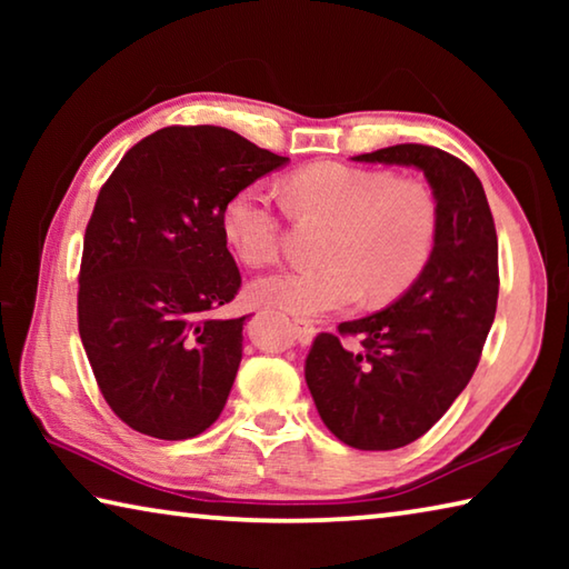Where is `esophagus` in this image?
Segmentation results:
<instances>
[{
	"mask_svg": "<svg viewBox=\"0 0 569 569\" xmlns=\"http://www.w3.org/2000/svg\"><path fill=\"white\" fill-rule=\"evenodd\" d=\"M293 336L298 339V343L308 346V343L313 341V336H316L313 323H308V321H303V319H296V321H293Z\"/></svg>",
	"mask_w": 569,
	"mask_h": 569,
	"instance_id": "34e87169",
	"label": "esophagus"
}]
</instances>
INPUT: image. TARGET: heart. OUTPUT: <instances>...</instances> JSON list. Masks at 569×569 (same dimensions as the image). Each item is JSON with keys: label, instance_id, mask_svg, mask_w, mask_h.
Wrapping results in <instances>:
<instances>
[{"label": "heart", "instance_id": "b5f03b06", "mask_svg": "<svg viewBox=\"0 0 569 569\" xmlns=\"http://www.w3.org/2000/svg\"><path fill=\"white\" fill-rule=\"evenodd\" d=\"M286 200L293 213L331 223L319 253L323 263L258 278L248 288L256 306L311 319L359 303L366 291L383 301L421 273L435 248L439 213L421 182L316 162L288 178ZM220 228L246 266L261 268L278 258L281 218L263 188L233 192Z\"/></svg>", "mask_w": 569, "mask_h": 569}]
</instances>
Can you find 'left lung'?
<instances>
[{"label":"left lung","instance_id":"obj_1","mask_svg":"<svg viewBox=\"0 0 569 569\" xmlns=\"http://www.w3.org/2000/svg\"><path fill=\"white\" fill-rule=\"evenodd\" d=\"M351 160L421 170L439 213L417 281L381 311L339 326L363 349L319 333L306 359L308 391L331 435L389 451L427 435L477 369L497 311V230L475 170L445 150L403 142Z\"/></svg>","mask_w":569,"mask_h":569}]
</instances>
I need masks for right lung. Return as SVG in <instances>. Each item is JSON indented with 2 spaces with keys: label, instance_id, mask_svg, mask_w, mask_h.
<instances>
[{
  "label": "right lung",
  "instance_id": "right-lung-1",
  "mask_svg": "<svg viewBox=\"0 0 569 569\" xmlns=\"http://www.w3.org/2000/svg\"><path fill=\"white\" fill-rule=\"evenodd\" d=\"M286 162L233 130L172 124L124 152L102 186L77 319L104 401L140 435L190 439L223 411L248 316H213L240 288L220 218L233 192Z\"/></svg>",
  "mask_w": 569,
  "mask_h": 569
}]
</instances>
